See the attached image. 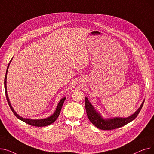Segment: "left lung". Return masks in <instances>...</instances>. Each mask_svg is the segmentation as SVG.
Listing matches in <instances>:
<instances>
[{
    "instance_id": "left-lung-1",
    "label": "left lung",
    "mask_w": 154,
    "mask_h": 154,
    "mask_svg": "<svg viewBox=\"0 0 154 154\" xmlns=\"http://www.w3.org/2000/svg\"><path fill=\"white\" fill-rule=\"evenodd\" d=\"M144 101L145 100L143 101L140 107L134 114L127 118L115 117L112 119H103L100 113L97 111L92 106L91 102L88 101L87 97H85V106L87 117L91 122L96 127L101 129V130L108 131L121 127L132 122L139 114V112L143 107Z\"/></svg>"
}]
</instances>
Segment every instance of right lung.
<instances>
[{
    "label": "right lung",
    "mask_w": 154,
    "mask_h": 154,
    "mask_svg": "<svg viewBox=\"0 0 154 154\" xmlns=\"http://www.w3.org/2000/svg\"><path fill=\"white\" fill-rule=\"evenodd\" d=\"M12 59L10 61V63L12 61ZM10 63H9V65H8L7 66V70H6V74H5V79H4V87H5V96H6V99H7V102L8 103H9V107L11 108V109L12 110V112L14 114V115L17 117L19 119H20V120L23 121V122H26V124H28L32 126H35V127H45V126H47V125H50L52 123H54L55 121L57 120V119L58 118L59 114H60V112L61 111V109H62V107L63 106V103L65 101V100H66V97H63L62 98L59 103H58L57 106V108H56V110L55 111V112L54 113V114L48 117L47 118H45V119H25V118H23L20 116H19L17 113H16L14 109L12 108L11 104L10 103V101H9V97H8V95H7V71H8V69H9V65H10Z\"/></svg>",
    "instance_id": "obj_1"
}]
</instances>
